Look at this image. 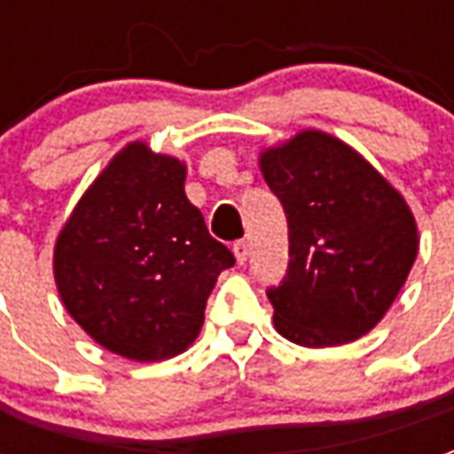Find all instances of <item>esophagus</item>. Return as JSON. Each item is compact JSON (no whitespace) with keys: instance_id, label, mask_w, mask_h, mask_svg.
<instances>
[{"instance_id":"34e87169","label":"esophagus","mask_w":454,"mask_h":454,"mask_svg":"<svg viewBox=\"0 0 454 454\" xmlns=\"http://www.w3.org/2000/svg\"><path fill=\"white\" fill-rule=\"evenodd\" d=\"M233 253H236V260L243 265L247 260V255H250V246H247V240H236L233 243Z\"/></svg>"}]
</instances>
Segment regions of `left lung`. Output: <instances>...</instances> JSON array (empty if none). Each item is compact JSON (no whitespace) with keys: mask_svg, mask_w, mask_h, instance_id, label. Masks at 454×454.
Wrapping results in <instances>:
<instances>
[{"mask_svg":"<svg viewBox=\"0 0 454 454\" xmlns=\"http://www.w3.org/2000/svg\"><path fill=\"white\" fill-rule=\"evenodd\" d=\"M260 168L289 228L286 275L267 286L277 331L306 348L357 340L413 267V214L367 160L321 130L270 148Z\"/></svg>","mask_w":454,"mask_h":454,"instance_id":"left-lung-1","label":"left lung"}]
</instances>
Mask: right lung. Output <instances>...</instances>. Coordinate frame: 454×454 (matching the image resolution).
<instances>
[{
    "label": "right lung",
    "instance_id": "add662e5",
    "mask_svg": "<svg viewBox=\"0 0 454 454\" xmlns=\"http://www.w3.org/2000/svg\"><path fill=\"white\" fill-rule=\"evenodd\" d=\"M53 265L65 309L94 340L155 362L194 342L236 257L184 194V165L130 143L80 199Z\"/></svg>",
    "mask_w": 454,
    "mask_h": 454
}]
</instances>
